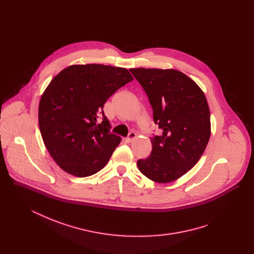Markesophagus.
<instances>
[{
	"label": "esophagus",
	"instance_id": "1",
	"mask_svg": "<svg viewBox=\"0 0 254 254\" xmlns=\"http://www.w3.org/2000/svg\"><path fill=\"white\" fill-rule=\"evenodd\" d=\"M135 137H136V133L130 132L128 134V136L126 138V141H127V143H130V142H132V140Z\"/></svg>",
	"mask_w": 254,
	"mask_h": 254
}]
</instances>
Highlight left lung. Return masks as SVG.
I'll list each match as a JSON object with an SVG mask.
<instances>
[{"instance_id": "1", "label": "left lung", "mask_w": 254, "mask_h": 254, "mask_svg": "<svg viewBox=\"0 0 254 254\" xmlns=\"http://www.w3.org/2000/svg\"><path fill=\"white\" fill-rule=\"evenodd\" d=\"M153 111L161 135L150 138L151 153L137 162L148 179L169 183L193 168L210 137V113L204 92L175 69L131 68Z\"/></svg>"}]
</instances>
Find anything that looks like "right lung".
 <instances>
[{"instance_id":"add662e5","label":"right lung","mask_w":254,"mask_h":254,"mask_svg":"<svg viewBox=\"0 0 254 254\" xmlns=\"http://www.w3.org/2000/svg\"><path fill=\"white\" fill-rule=\"evenodd\" d=\"M127 69L104 64H76L49 84L39 105V127L49 154L61 169L86 177L103 169L121 137L109 131L107 100L131 82ZM103 120L98 123V117Z\"/></svg>"}]
</instances>
